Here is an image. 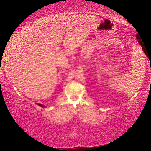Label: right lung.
<instances>
[{
	"label": "right lung",
	"mask_w": 151,
	"mask_h": 151,
	"mask_svg": "<svg viewBox=\"0 0 151 151\" xmlns=\"http://www.w3.org/2000/svg\"><path fill=\"white\" fill-rule=\"evenodd\" d=\"M37 105H39V106H40V107H42V108H46V106H44L43 105H42V104H36Z\"/></svg>",
	"instance_id": "add662e5"
}]
</instances>
